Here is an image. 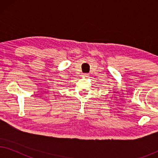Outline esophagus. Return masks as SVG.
<instances>
[{
	"label": "esophagus",
	"instance_id": "1",
	"mask_svg": "<svg viewBox=\"0 0 158 158\" xmlns=\"http://www.w3.org/2000/svg\"><path fill=\"white\" fill-rule=\"evenodd\" d=\"M82 76L84 77H87L88 76V75L87 74V73H84V74H83V75Z\"/></svg>",
	"mask_w": 158,
	"mask_h": 158
}]
</instances>
